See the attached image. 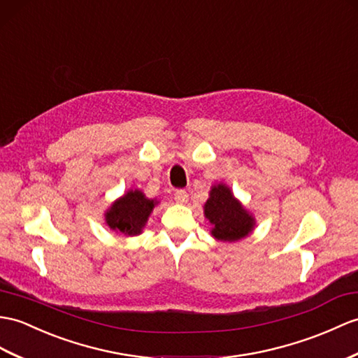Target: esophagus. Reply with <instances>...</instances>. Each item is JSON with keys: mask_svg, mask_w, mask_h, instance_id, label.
I'll use <instances>...</instances> for the list:
<instances>
[{"mask_svg": "<svg viewBox=\"0 0 358 358\" xmlns=\"http://www.w3.org/2000/svg\"><path fill=\"white\" fill-rule=\"evenodd\" d=\"M187 196H189L187 192H186V190H182V189L176 190V194H173V198H176V201L180 203V204L186 203L187 201Z\"/></svg>", "mask_w": 358, "mask_h": 358, "instance_id": "1", "label": "esophagus"}]
</instances>
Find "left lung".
I'll use <instances>...</instances> for the list:
<instances>
[{
  "instance_id": "8db88e82",
  "label": "left lung",
  "mask_w": 358,
  "mask_h": 358,
  "mask_svg": "<svg viewBox=\"0 0 358 358\" xmlns=\"http://www.w3.org/2000/svg\"><path fill=\"white\" fill-rule=\"evenodd\" d=\"M204 215L213 226L212 235L229 243L247 236L255 224L226 185H218L210 190V198L204 204Z\"/></svg>"
}]
</instances>
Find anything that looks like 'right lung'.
<instances>
[{"label":"right lung","mask_w":358,"mask_h":358,"mask_svg":"<svg viewBox=\"0 0 358 358\" xmlns=\"http://www.w3.org/2000/svg\"><path fill=\"white\" fill-rule=\"evenodd\" d=\"M154 206V199H148L140 190H129L111 206V209L105 213V220L113 230L134 236L143 229Z\"/></svg>","instance_id":"1"}]
</instances>
